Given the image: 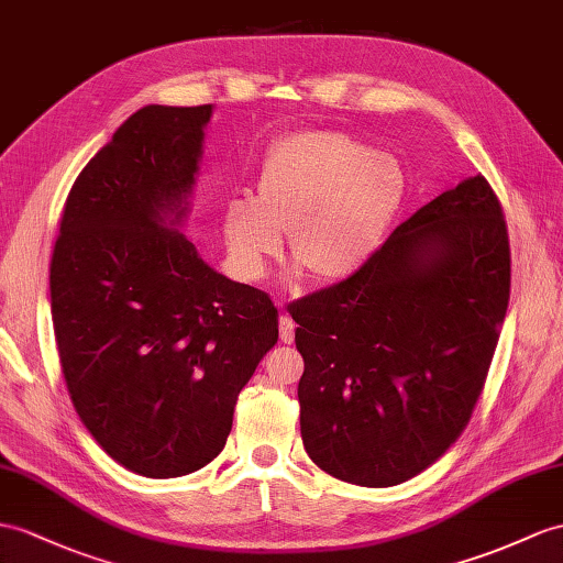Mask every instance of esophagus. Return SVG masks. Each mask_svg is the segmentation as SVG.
Returning <instances> with one entry per match:
<instances>
[{"label": "esophagus", "mask_w": 563, "mask_h": 563, "mask_svg": "<svg viewBox=\"0 0 563 563\" xmlns=\"http://www.w3.org/2000/svg\"><path fill=\"white\" fill-rule=\"evenodd\" d=\"M294 332H296V322L289 318V314H286V312L282 310V318H279V336H282L284 344H291V341H294Z\"/></svg>", "instance_id": "1"}]
</instances>
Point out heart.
<instances>
[{
  "label": "heart",
  "mask_w": 563,
  "mask_h": 563,
  "mask_svg": "<svg viewBox=\"0 0 563 563\" xmlns=\"http://www.w3.org/2000/svg\"><path fill=\"white\" fill-rule=\"evenodd\" d=\"M399 162L341 131H306L274 145L255 202L224 210L229 255L245 277H263L291 231V260L308 277L336 282L377 249L404 202Z\"/></svg>",
  "instance_id": "1"
}]
</instances>
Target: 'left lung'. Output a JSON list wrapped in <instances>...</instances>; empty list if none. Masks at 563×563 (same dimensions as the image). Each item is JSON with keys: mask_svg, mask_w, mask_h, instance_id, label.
Returning <instances> with one entry per match:
<instances>
[{"mask_svg": "<svg viewBox=\"0 0 563 563\" xmlns=\"http://www.w3.org/2000/svg\"><path fill=\"white\" fill-rule=\"evenodd\" d=\"M509 291L504 210L477 174L396 227L351 277L289 303L312 463L391 487L442 459L485 389Z\"/></svg>", "mask_w": 563, "mask_h": 563, "instance_id": "1", "label": "left lung"}]
</instances>
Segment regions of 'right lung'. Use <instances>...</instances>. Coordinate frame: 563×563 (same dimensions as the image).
I'll use <instances>...</instances> for the list:
<instances>
[{
  "mask_svg": "<svg viewBox=\"0 0 563 563\" xmlns=\"http://www.w3.org/2000/svg\"><path fill=\"white\" fill-rule=\"evenodd\" d=\"M212 104L135 112L78 174L49 263L68 396L109 456L181 477L219 456L239 391L279 339L269 294L162 227L184 212Z\"/></svg>",
  "mask_w": 563,
  "mask_h": 563,
  "instance_id": "add662e5",
  "label": "right lung"
}]
</instances>
